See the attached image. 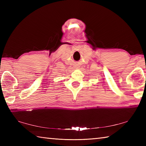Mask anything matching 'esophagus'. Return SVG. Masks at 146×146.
<instances>
[{
    "mask_svg": "<svg viewBox=\"0 0 146 146\" xmlns=\"http://www.w3.org/2000/svg\"><path fill=\"white\" fill-rule=\"evenodd\" d=\"M75 67H76L75 68H78V67H77V66H75Z\"/></svg>",
    "mask_w": 146,
    "mask_h": 146,
    "instance_id": "obj_1",
    "label": "esophagus"
}]
</instances>
